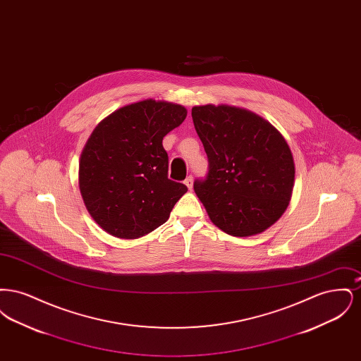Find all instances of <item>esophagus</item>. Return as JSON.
<instances>
[{"mask_svg": "<svg viewBox=\"0 0 361 361\" xmlns=\"http://www.w3.org/2000/svg\"><path fill=\"white\" fill-rule=\"evenodd\" d=\"M184 184L187 185V188L192 189V187H193V178H192V176H189V177H187V178H185Z\"/></svg>", "mask_w": 361, "mask_h": 361, "instance_id": "1", "label": "esophagus"}]
</instances>
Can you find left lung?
<instances>
[{
    "label": "left lung",
    "instance_id": "1",
    "mask_svg": "<svg viewBox=\"0 0 361 361\" xmlns=\"http://www.w3.org/2000/svg\"><path fill=\"white\" fill-rule=\"evenodd\" d=\"M209 169L193 189L209 221L226 234L252 237L286 212L295 162L281 133L257 114L227 104L192 108Z\"/></svg>",
    "mask_w": 361,
    "mask_h": 361
}]
</instances>
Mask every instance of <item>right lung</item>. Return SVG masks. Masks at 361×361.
I'll return each mask as SVG.
<instances>
[{
    "mask_svg": "<svg viewBox=\"0 0 361 361\" xmlns=\"http://www.w3.org/2000/svg\"><path fill=\"white\" fill-rule=\"evenodd\" d=\"M187 112L180 104L142 100L109 114L87 137L78 187L89 215L109 235L135 240L152 233L188 190L168 178L162 146Z\"/></svg>",
    "mask_w": 361,
    "mask_h": 361,
    "instance_id": "right-lung-1",
    "label": "right lung"
}]
</instances>
